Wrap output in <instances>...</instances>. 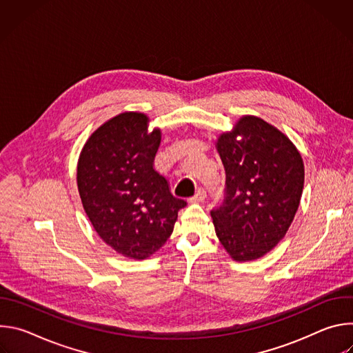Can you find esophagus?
Returning <instances> with one entry per match:
<instances>
[{"mask_svg":"<svg viewBox=\"0 0 353 353\" xmlns=\"http://www.w3.org/2000/svg\"><path fill=\"white\" fill-rule=\"evenodd\" d=\"M205 198H207V191L204 188H198L195 191V195L191 196L188 201H190V203H203Z\"/></svg>","mask_w":353,"mask_h":353,"instance_id":"34e87169","label":"esophagus"}]
</instances>
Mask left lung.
Instances as JSON below:
<instances>
[{"instance_id":"left-lung-1","label":"left lung","mask_w":353,"mask_h":353,"mask_svg":"<svg viewBox=\"0 0 353 353\" xmlns=\"http://www.w3.org/2000/svg\"><path fill=\"white\" fill-rule=\"evenodd\" d=\"M216 149L226 173L225 198L211 211L216 236L233 260H257L283 239L294 218L303 161L285 134L254 116L223 132Z\"/></svg>"}]
</instances>
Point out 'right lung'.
<instances>
[{
  "mask_svg": "<svg viewBox=\"0 0 353 353\" xmlns=\"http://www.w3.org/2000/svg\"><path fill=\"white\" fill-rule=\"evenodd\" d=\"M149 119L121 113L100 125L78 161L77 183L83 210L102 240L117 253L145 260L170 237L185 201L174 198L154 169L161 130Z\"/></svg>",
  "mask_w": 353,
  "mask_h": 353,
  "instance_id": "obj_1",
  "label": "right lung"
}]
</instances>
